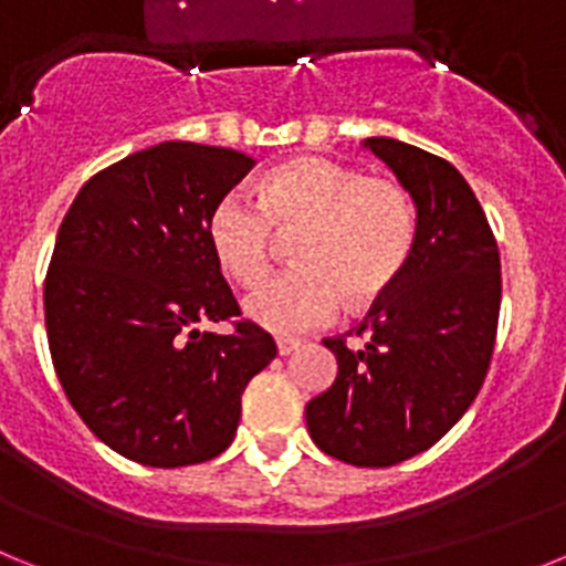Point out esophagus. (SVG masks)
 I'll return each mask as SVG.
<instances>
[{"mask_svg":"<svg viewBox=\"0 0 566 566\" xmlns=\"http://www.w3.org/2000/svg\"><path fill=\"white\" fill-rule=\"evenodd\" d=\"M300 339H294V337H277V354H283V357H286V354H292V352H297L300 348Z\"/></svg>","mask_w":566,"mask_h":566,"instance_id":"obj_1","label":"esophagus"}]
</instances>
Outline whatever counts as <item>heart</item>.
<instances>
[{"label": "heart", "mask_w": 566, "mask_h": 566, "mask_svg": "<svg viewBox=\"0 0 566 566\" xmlns=\"http://www.w3.org/2000/svg\"><path fill=\"white\" fill-rule=\"evenodd\" d=\"M254 198L227 192L207 218V238L223 272L249 289L271 262L277 231H297L298 266L260 284L247 314L277 334L323 326L343 300L365 308L397 286L417 243V207L397 178L300 155L266 169Z\"/></svg>", "instance_id": "1"}]
</instances>
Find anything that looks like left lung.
<instances>
[{
	"label": "left lung",
	"mask_w": 566,
	"mask_h": 566,
	"mask_svg": "<svg viewBox=\"0 0 566 566\" xmlns=\"http://www.w3.org/2000/svg\"><path fill=\"white\" fill-rule=\"evenodd\" d=\"M417 203V243L397 286L348 334L326 337L337 379L306 405L314 444L357 468H391L437 444L488 377L502 263L482 203L459 169L394 138H368Z\"/></svg>",
	"instance_id": "obj_1"
}]
</instances>
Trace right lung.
I'll return each instance as SVG.
<instances>
[{"label": "right lung", "instance_id": "obj_1", "mask_svg": "<svg viewBox=\"0 0 566 566\" xmlns=\"http://www.w3.org/2000/svg\"><path fill=\"white\" fill-rule=\"evenodd\" d=\"M249 155L164 142L96 172L70 203L44 277L53 368L90 431L149 468L232 444L240 394L277 345L240 306L207 238ZM207 322H229L214 335Z\"/></svg>", "mask_w": 566, "mask_h": 566}]
</instances>
